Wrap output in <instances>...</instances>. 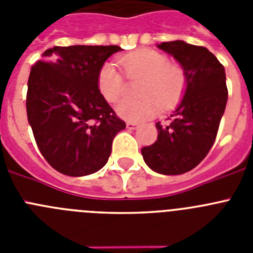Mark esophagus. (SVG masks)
Wrapping results in <instances>:
<instances>
[{
	"label": "esophagus",
	"mask_w": 253,
	"mask_h": 253,
	"mask_svg": "<svg viewBox=\"0 0 253 253\" xmlns=\"http://www.w3.org/2000/svg\"><path fill=\"white\" fill-rule=\"evenodd\" d=\"M126 128L130 129V130H133V129L138 128V125L135 124V123H133V122H128V123H126Z\"/></svg>",
	"instance_id": "1"
}]
</instances>
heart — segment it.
I'll return each instance as SVG.
<instances>
[{
    "mask_svg": "<svg viewBox=\"0 0 253 253\" xmlns=\"http://www.w3.org/2000/svg\"><path fill=\"white\" fill-rule=\"evenodd\" d=\"M123 72L130 81L140 80L138 100H126L118 105L116 111L123 119L144 122L157 115L161 109H171L180 101L186 88L185 69L169 62L167 55L153 49H139L119 58ZM97 90L110 104L123 99L126 82L115 64L107 62L97 73Z\"/></svg>",
    "mask_w": 253,
    "mask_h": 253,
    "instance_id": "obj_1",
    "label": "heart"
}]
</instances>
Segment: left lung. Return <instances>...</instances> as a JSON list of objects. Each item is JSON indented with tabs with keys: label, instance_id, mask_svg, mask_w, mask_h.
<instances>
[{
	"label": "left lung",
	"instance_id": "1",
	"mask_svg": "<svg viewBox=\"0 0 253 253\" xmlns=\"http://www.w3.org/2000/svg\"><path fill=\"white\" fill-rule=\"evenodd\" d=\"M158 48L177 60L187 84L169 125L156 124L157 140L143 147L149 169L162 175H181L202 162L218 134L228 99L223 64L207 48L182 40L165 42Z\"/></svg>",
	"mask_w": 253,
	"mask_h": 253
}]
</instances>
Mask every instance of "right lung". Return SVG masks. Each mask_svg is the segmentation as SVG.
<instances>
[{
  "label": "right lung",
  "instance_id": "right-lung-1",
  "mask_svg": "<svg viewBox=\"0 0 253 253\" xmlns=\"http://www.w3.org/2000/svg\"><path fill=\"white\" fill-rule=\"evenodd\" d=\"M118 45L53 46L31 67L26 113L46 162L67 176L99 171L125 123L97 90V73Z\"/></svg>",
  "mask_w": 253,
  "mask_h": 253
}]
</instances>
